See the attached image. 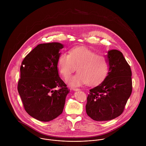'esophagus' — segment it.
<instances>
[{"label":"esophagus","mask_w":146,"mask_h":146,"mask_svg":"<svg viewBox=\"0 0 146 146\" xmlns=\"http://www.w3.org/2000/svg\"><path fill=\"white\" fill-rule=\"evenodd\" d=\"M73 90L74 91H80L81 90L78 89V88H73Z\"/></svg>","instance_id":"1"}]
</instances>
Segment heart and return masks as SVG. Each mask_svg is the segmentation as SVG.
<instances>
[{"instance_id": "b5f03b06", "label": "heart", "mask_w": 146, "mask_h": 146, "mask_svg": "<svg viewBox=\"0 0 146 146\" xmlns=\"http://www.w3.org/2000/svg\"><path fill=\"white\" fill-rule=\"evenodd\" d=\"M77 67L78 73L66 80L72 87L82 85H96L108 76L109 60L107 56L96 54L88 48L78 47L72 49L69 54L62 52L58 60V69L65 78L69 77Z\"/></svg>"}]
</instances>
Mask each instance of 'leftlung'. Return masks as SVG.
I'll use <instances>...</instances> for the list:
<instances>
[{
    "label": "left lung",
    "instance_id": "obj_1",
    "mask_svg": "<svg viewBox=\"0 0 146 146\" xmlns=\"http://www.w3.org/2000/svg\"><path fill=\"white\" fill-rule=\"evenodd\" d=\"M109 70L98 86L91 89L86 106L87 115L97 121H109L123 112L132 90V72L122 53L108 51Z\"/></svg>",
    "mask_w": 146,
    "mask_h": 146
}]
</instances>
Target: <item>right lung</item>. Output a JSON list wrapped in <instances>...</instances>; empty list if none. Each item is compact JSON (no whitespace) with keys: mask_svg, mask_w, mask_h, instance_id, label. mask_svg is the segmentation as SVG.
<instances>
[{"mask_svg":"<svg viewBox=\"0 0 146 146\" xmlns=\"http://www.w3.org/2000/svg\"><path fill=\"white\" fill-rule=\"evenodd\" d=\"M64 47L56 42L40 44L21 65L18 93L25 111L40 121L48 122L61 114L69 93L57 68L59 51Z\"/></svg>","mask_w":146,"mask_h":146,"instance_id":"add662e5","label":"right lung"}]
</instances>
